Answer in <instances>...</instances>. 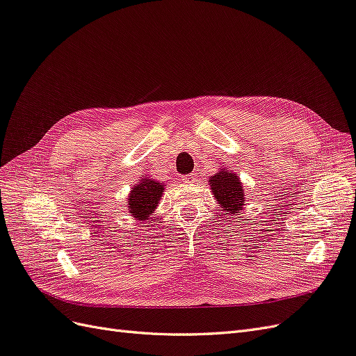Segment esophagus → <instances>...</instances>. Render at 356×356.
Listing matches in <instances>:
<instances>
[{
	"label": "esophagus",
	"instance_id": "obj_1",
	"mask_svg": "<svg viewBox=\"0 0 356 356\" xmlns=\"http://www.w3.org/2000/svg\"><path fill=\"white\" fill-rule=\"evenodd\" d=\"M181 179L184 181L186 184H191V182H196V181H197V177H196L195 174H193V175H184Z\"/></svg>",
	"mask_w": 356,
	"mask_h": 356
}]
</instances>
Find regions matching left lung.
Wrapping results in <instances>:
<instances>
[{
    "instance_id": "obj_1",
    "label": "left lung",
    "mask_w": 356,
    "mask_h": 356,
    "mask_svg": "<svg viewBox=\"0 0 356 356\" xmlns=\"http://www.w3.org/2000/svg\"><path fill=\"white\" fill-rule=\"evenodd\" d=\"M209 187L225 217L233 218L234 215H241L245 207V190L238 174L229 168H221L213 177H209Z\"/></svg>"
}]
</instances>
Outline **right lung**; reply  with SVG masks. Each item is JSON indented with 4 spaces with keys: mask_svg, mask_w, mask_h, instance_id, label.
<instances>
[{
    "mask_svg": "<svg viewBox=\"0 0 356 356\" xmlns=\"http://www.w3.org/2000/svg\"><path fill=\"white\" fill-rule=\"evenodd\" d=\"M165 187V182L154 178L145 177L139 179L127 196L126 208L129 209V215L141 222L149 220L159 207Z\"/></svg>",
    "mask_w": 356,
    "mask_h": 356,
    "instance_id": "1",
    "label": "right lung"
}]
</instances>
